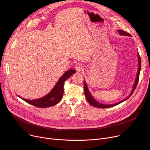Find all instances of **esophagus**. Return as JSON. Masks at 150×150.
I'll return each mask as SVG.
<instances>
[{
    "label": "esophagus",
    "instance_id": "34e87169",
    "mask_svg": "<svg viewBox=\"0 0 150 150\" xmlns=\"http://www.w3.org/2000/svg\"><path fill=\"white\" fill-rule=\"evenodd\" d=\"M75 68L77 72H79L83 69V65L81 64H76Z\"/></svg>",
    "mask_w": 150,
    "mask_h": 150
}]
</instances>
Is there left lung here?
I'll use <instances>...</instances> for the list:
<instances>
[{
  "instance_id": "8db88e82",
  "label": "left lung",
  "mask_w": 150,
  "mask_h": 150,
  "mask_svg": "<svg viewBox=\"0 0 150 150\" xmlns=\"http://www.w3.org/2000/svg\"><path fill=\"white\" fill-rule=\"evenodd\" d=\"M118 32L119 33V34L120 35H122V36H127V37H131V35H130L129 33H127L125 32H124V30H118ZM137 58H138V68H137V74H136V79L134 80V84L133 85V88L132 89L131 93H130V94L127 97L123 99L122 100L117 102V103H113V104H103V103H101L98 101H97L94 97L92 96V94H91L90 91L88 89V85L86 83V82L85 81H84V91H85V95L86 97V98L87 100V101H88V103L91 105H92L93 106H94L96 108H111L113 106H115L116 105H118L120 103H122L123 101H125L127 100L133 93V92L134 91V89L136 88V86L137 85L138 81H139V74H140V71H141V57L140 56L139 54V53H137Z\"/></svg>"
}]
</instances>
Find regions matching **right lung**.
Returning <instances> with one entry per match:
<instances>
[{
    "mask_svg": "<svg viewBox=\"0 0 150 150\" xmlns=\"http://www.w3.org/2000/svg\"><path fill=\"white\" fill-rule=\"evenodd\" d=\"M76 73L74 69H70L67 71L58 80L53 88L49 94L46 96L35 100H29L22 98L17 95L23 100L30 105L35 106L38 108H44L53 106L58 103L62 99L64 94V85L65 80Z\"/></svg>",
    "mask_w": 150,
    "mask_h": 150,
    "instance_id": "obj_1",
    "label": "right lung"
}]
</instances>
